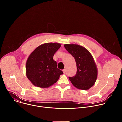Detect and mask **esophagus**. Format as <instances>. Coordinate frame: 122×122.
Listing matches in <instances>:
<instances>
[{
    "label": "esophagus",
    "mask_w": 122,
    "mask_h": 122,
    "mask_svg": "<svg viewBox=\"0 0 122 122\" xmlns=\"http://www.w3.org/2000/svg\"><path fill=\"white\" fill-rule=\"evenodd\" d=\"M63 73H64V74H65V73H66V69H64L63 70Z\"/></svg>",
    "instance_id": "34e87169"
}]
</instances>
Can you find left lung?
Instances as JSON below:
<instances>
[{"label": "left lung", "instance_id": "left-lung-1", "mask_svg": "<svg viewBox=\"0 0 122 122\" xmlns=\"http://www.w3.org/2000/svg\"><path fill=\"white\" fill-rule=\"evenodd\" d=\"M64 47L74 58L77 66L76 75L68 77L77 88L88 90L92 87L97 78V69L90 52L84 47L73 44H66Z\"/></svg>", "mask_w": 122, "mask_h": 122}]
</instances>
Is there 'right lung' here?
Here are the masks:
<instances>
[{
    "instance_id": "obj_1",
    "label": "right lung",
    "mask_w": 122,
    "mask_h": 122,
    "mask_svg": "<svg viewBox=\"0 0 122 122\" xmlns=\"http://www.w3.org/2000/svg\"><path fill=\"white\" fill-rule=\"evenodd\" d=\"M60 47L61 44L58 43H44L30 55L25 65L26 75L34 85L48 88L56 82L63 74L53 59L55 54Z\"/></svg>"
}]
</instances>
